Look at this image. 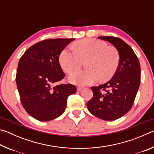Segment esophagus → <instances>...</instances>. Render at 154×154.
I'll return each mask as SVG.
<instances>
[{"label": "esophagus", "instance_id": "esophagus-1", "mask_svg": "<svg viewBox=\"0 0 154 154\" xmlns=\"http://www.w3.org/2000/svg\"><path fill=\"white\" fill-rule=\"evenodd\" d=\"M83 88V86H77V90L78 91H81Z\"/></svg>", "mask_w": 154, "mask_h": 154}]
</instances>
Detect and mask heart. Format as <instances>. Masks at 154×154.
<instances>
[{
    "label": "heart",
    "mask_w": 154,
    "mask_h": 154,
    "mask_svg": "<svg viewBox=\"0 0 154 154\" xmlns=\"http://www.w3.org/2000/svg\"><path fill=\"white\" fill-rule=\"evenodd\" d=\"M74 50L64 49L59 56L62 69L67 73L79 69L82 61H85V71H75L70 75L71 82L79 85L92 83L100 78L105 82L110 79L118 69L119 56L113 46L104 41L85 38L75 43Z\"/></svg>",
    "instance_id": "obj_1"
}]
</instances>
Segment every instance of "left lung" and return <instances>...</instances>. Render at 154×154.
<instances>
[{"instance_id":"1","label":"left lung","mask_w":154,"mask_h":154,"mask_svg":"<svg viewBox=\"0 0 154 154\" xmlns=\"http://www.w3.org/2000/svg\"><path fill=\"white\" fill-rule=\"evenodd\" d=\"M98 38L116 47L119 62L111 80L99 86L91 87L93 96L87 103V107L97 118L112 121L124 116L133 105L140 85V66L131 47L121 38L112 36Z\"/></svg>"}]
</instances>
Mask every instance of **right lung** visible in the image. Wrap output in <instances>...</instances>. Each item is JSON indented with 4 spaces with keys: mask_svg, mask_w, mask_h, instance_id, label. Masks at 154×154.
Wrapping results in <instances>:
<instances>
[{
    "mask_svg": "<svg viewBox=\"0 0 154 154\" xmlns=\"http://www.w3.org/2000/svg\"><path fill=\"white\" fill-rule=\"evenodd\" d=\"M75 38H48L30 47L21 57L17 87L23 107L37 120H52L64 113L67 98L77 92L75 85L58 83L65 74L59 56Z\"/></svg>",
    "mask_w": 154,
    "mask_h": 154,
    "instance_id": "right-lung-1",
    "label": "right lung"
}]
</instances>
